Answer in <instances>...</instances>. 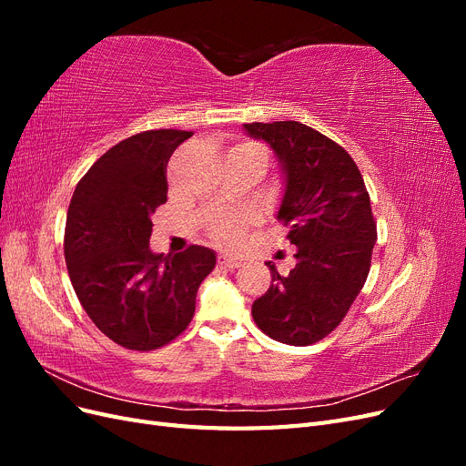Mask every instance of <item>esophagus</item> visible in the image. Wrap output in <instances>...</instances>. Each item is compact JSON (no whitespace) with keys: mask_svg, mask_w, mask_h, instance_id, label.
<instances>
[{"mask_svg":"<svg viewBox=\"0 0 466 466\" xmlns=\"http://www.w3.org/2000/svg\"><path fill=\"white\" fill-rule=\"evenodd\" d=\"M218 264H219V266H225V268H231V270H233V268L241 266V260L235 258V257H229V255H219V257H218Z\"/></svg>","mask_w":466,"mask_h":466,"instance_id":"esophagus-1","label":"esophagus"}]
</instances>
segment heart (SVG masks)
<instances>
[{
  "mask_svg": "<svg viewBox=\"0 0 466 466\" xmlns=\"http://www.w3.org/2000/svg\"><path fill=\"white\" fill-rule=\"evenodd\" d=\"M245 151V149H258L255 146H237L231 151ZM255 214H252L250 209H243V211H233V214H223L219 218H216L209 225V235L214 238L216 243L225 245V247H233L238 241H241V235H243V228L247 223L252 221Z\"/></svg>",
  "mask_w": 466,
  "mask_h": 466,
  "instance_id": "b5f03b06",
  "label": "heart"
}]
</instances>
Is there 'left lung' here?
I'll list each match as a JSON object with an SVG mask.
<instances>
[{
    "label": "left lung",
    "mask_w": 466,
    "mask_h": 466,
    "mask_svg": "<svg viewBox=\"0 0 466 466\" xmlns=\"http://www.w3.org/2000/svg\"><path fill=\"white\" fill-rule=\"evenodd\" d=\"M276 153L284 196L276 218L298 247L295 266L252 303L258 329L281 344L309 346L330 334L346 317L370 274L377 225L370 194L354 159L330 137L286 122L243 124Z\"/></svg>",
    "instance_id": "8db88e82"
}]
</instances>
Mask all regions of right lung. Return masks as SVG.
I'll list each match as a JSON object with an SVG mask.
<instances>
[{
  "instance_id": "right-lung-1",
  "label": "right lung",
  "mask_w": 466,
  "mask_h": 466,
  "mask_svg": "<svg viewBox=\"0 0 466 466\" xmlns=\"http://www.w3.org/2000/svg\"><path fill=\"white\" fill-rule=\"evenodd\" d=\"M185 130H147L110 147L79 180L66 219L69 279L95 327L128 350H157L185 330L216 252L149 248L151 216L167 202V163Z\"/></svg>"
}]
</instances>
